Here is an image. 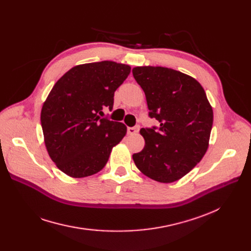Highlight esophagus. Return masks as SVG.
<instances>
[{
    "instance_id": "1",
    "label": "esophagus",
    "mask_w": 251,
    "mask_h": 251,
    "mask_svg": "<svg viewBox=\"0 0 251 251\" xmlns=\"http://www.w3.org/2000/svg\"><path fill=\"white\" fill-rule=\"evenodd\" d=\"M139 128H140L139 125H136V126H133V127H128L127 128V133L128 134H135L139 131Z\"/></svg>"
}]
</instances>
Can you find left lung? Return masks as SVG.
<instances>
[{"label":"left lung","instance_id":"left-lung-1","mask_svg":"<svg viewBox=\"0 0 251 251\" xmlns=\"http://www.w3.org/2000/svg\"><path fill=\"white\" fill-rule=\"evenodd\" d=\"M133 77L146 94L149 117L159 127L141 128L146 146L132 155L136 167L162 183L179 180L201 162L208 148L213 109L194 78L164 67H135Z\"/></svg>","mask_w":251,"mask_h":251}]
</instances>
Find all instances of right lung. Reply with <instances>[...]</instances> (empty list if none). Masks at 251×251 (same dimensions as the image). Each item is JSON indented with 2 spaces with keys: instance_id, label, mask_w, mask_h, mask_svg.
<instances>
[{
  "instance_id": "add662e5",
  "label": "right lung",
  "mask_w": 251,
  "mask_h": 251,
  "mask_svg": "<svg viewBox=\"0 0 251 251\" xmlns=\"http://www.w3.org/2000/svg\"><path fill=\"white\" fill-rule=\"evenodd\" d=\"M130 66L102 61L65 73L45 101L41 122L48 152L70 177L94 175L107 164L112 149L126 135L123 123L100 118L113 110L114 94Z\"/></svg>"
}]
</instances>
